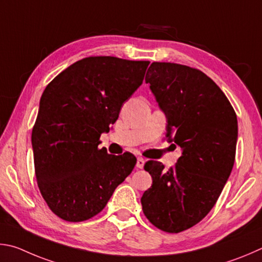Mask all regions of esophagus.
I'll return each mask as SVG.
<instances>
[{"label":"esophagus","instance_id":"obj_1","mask_svg":"<svg viewBox=\"0 0 262 262\" xmlns=\"http://www.w3.org/2000/svg\"><path fill=\"white\" fill-rule=\"evenodd\" d=\"M144 164H145V160L143 158H138L137 159V164L136 167L138 169H143L144 168Z\"/></svg>","mask_w":262,"mask_h":262}]
</instances>
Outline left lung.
<instances>
[{
	"label": "left lung",
	"instance_id": "obj_1",
	"mask_svg": "<svg viewBox=\"0 0 262 262\" xmlns=\"http://www.w3.org/2000/svg\"><path fill=\"white\" fill-rule=\"evenodd\" d=\"M145 81L166 115V138L182 155L169 169L145 163L153 183L140 201L150 223L177 233L200 222L221 194L235 163L237 116L221 89L196 69L153 62Z\"/></svg>",
	"mask_w": 262,
	"mask_h": 262
}]
</instances>
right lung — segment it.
<instances>
[{
	"mask_svg": "<svg viewBox=\"0 0 262 262\" xmlns=\"http://www.w3.org/2000/svg\"><path fill=\"white\" fill-rule=\"evenodd\" d=\"M148 61L86 57L49 82L32 130L35 177L48 207L69 222L99 214L137 159L99 149L100 136L143 84Z\"/></svg>",
	"mask_w": 262,
	"mask_h": 262,
	"instance_id": "add662e5",
	"label": "right lung"
}]
</instances>
